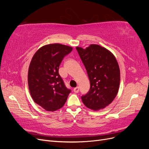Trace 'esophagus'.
<instances>
[{"mask_svg":"<svg viewBox=\"0 0 149 149\" xmlns=\"http://www.w3.org/2000/svg\"><path fill=\"white\" fill-rule=\"evenodd\" d=\"M79 88L78 86L76 87V88H74L73 89V91H74V92L75 93H78L79 92Z\"/></svg>","mask_w":149,"mask_h":149,"instance_id":"obj_1","label":"esophagus"}]
</instances>
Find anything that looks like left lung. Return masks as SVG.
Returning a JSON list of instances; mask_svg holds the SVG:
<instances>
[{"label":"left lung","instance_id":"obj_1","mask_svg":"<svg viewBox=\"0 0 149 149\" xmlns=\"http://www.w3.org/2000/svg\"><path fill=\"white\" fill-rule=\"evenodd\" d=\"M87 71L89 91L81 97L90 109H104L113 101L120 86V68L115 56L107 48L91 44L86 48L76 47Z\"/></svg>","mask_w":149,"mask_h":149}]
</instances>
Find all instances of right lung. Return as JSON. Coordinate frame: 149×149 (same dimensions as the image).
Segmentation results:
<instances>
[{"instance_id": "right-lung-1", "label": "right lung", "mask_w": 149, "mask_h": 149, "mask_svg": "<svg viewBox=\"0 0 149 149\" xmlns=\"http://www.w3.org/2000/svg\"><path fill=\"white\" fill-rule=\"evenodd\" d=\"M73 48L52 43L40 48L29 68L28 84L33 101L47 111H55L64 106L70 90L59 74V66Z\"/></svg>"}]
</instances>
